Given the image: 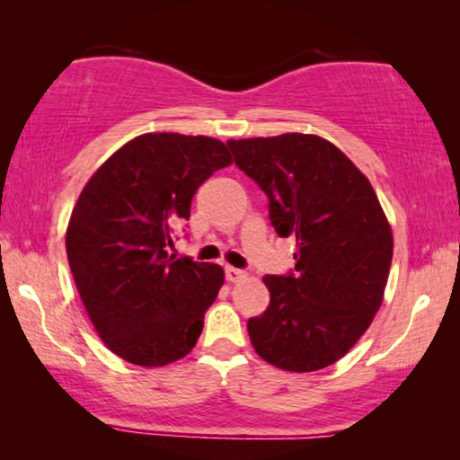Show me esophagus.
I'll return each mask as SVG.
<instances>
[{
  "instance_id": "obj_1",
  "label": "esophagus",
  "mask_w": 460,
  "mask_h": 460,
  "mask_svg": "<svg viewBox=\"0 0 460 460\" xmlns=\"http://www.w3.org/2000/svg\"><path fill=\"white\" fill-rule=\"evenodd\" d=\"M225 278H227V282H241V279H245L247 278V274L243 270H237V268H225Z\"/></svg>"
}]
</instances>
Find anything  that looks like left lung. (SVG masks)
Listing matches in <instances>:
<instances>
[{
    "instance_id": "1",
    "label": "left lung",
    "mask_w": 460,
    "mask_h": 460,
    "mask_svg": "<svg viewBox=\"0 0 460 460\" xmlns=\"http://www.w3.org/2000/svg\"><path fill=\"white\" fill-rule=\"evenodd\" d=\"M235 164L270 199L278 235H296L294 274L266 276L270 306L249 318L263 361L306 373L337 363L376 318L394 235L359 168L313 134L229 139Z\"/></svg>"
}]
</instances>
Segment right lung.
I'll use <instances>...</instances> for the list:
<instances>
[{"mask_svg":"<svg viewBox=\"0 0 460 460\" xmlns=\"http://www.w3.org/2000/svg\"><path fill=\"white\" fill-rule=\"evenodd\" d=\"M233 162L207 136L142 134L97 168L66 227V258L84 310L109 351L162 367L192 351L225 282L217 263L174 260V225L213 172Z\"/></svg>","mask_w":460,"mask_h":460,"instance_id":"right-lung-1","label":"right lung"}]
</instances>
